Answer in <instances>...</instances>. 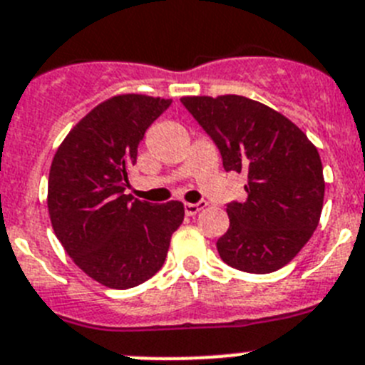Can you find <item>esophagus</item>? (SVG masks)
<instances>
[{"label": "esophagus", "instance_id": "34e87169", "mask_svg": "<svg viewBox=\"0 0 365 365\" xmlns=\"http://www.w3.org/2000/svg\"><path fill=\"white\" fill-rule=\"evenodd\" d=\"M207 205V202H200V203H185V215L187 216H195L202 211L203 207Z\"/></svg>", "mask_w": 365, "mask_h": 365}]
</instances>
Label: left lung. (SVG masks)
Masks as SVG:
<instances>
[{"label":"left lung","mask_w":365,"mask_h":365,"mask_svg":"<svg viewBox=\"0 0 365 365\" xmlns=\"http://www.w3.org/2000/svg\"><path fill=\"white\" fill-rule=\"evenodd\" d=\"M182 103L222 153L225 170L247 175V198L227 205L222 260L265 274L302 251L320 222L324 170L317 147L293 121L236 94L183 96Z\"/></svg>","instance_id":"1"}]
</instances>
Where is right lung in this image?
<instances>
[{
    "label": "right lung",
    "mask_w": 365,
    "mask_h": 365,
    "mask_svg": "<svg viewBox=\"0 0 365 365\" xmlns=\"http://www.w3.org/2000/svg\"><path fill=\"white\" fill-rule=\"evenodd\" d=\"M170 100L118 94L81 118L52 158L47 207L67 255L110 289L143 284L162 269L183 203L123 195L143 134Z\"/></svg>",
    "instance_id": "right-lung-1"
}]
</instances>
